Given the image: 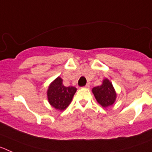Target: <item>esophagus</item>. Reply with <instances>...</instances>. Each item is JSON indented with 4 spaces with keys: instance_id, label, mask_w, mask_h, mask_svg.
<instances>
[{
    "instance_id": "obj_1",
    "label": "esophagus",
    "mask_w": 152,
    "mask_h": 152,
    "mask_svg": "<svg viewBox=\"0 0 152 152\" xmlns=\"http://www.w3.org/2000/svg\"><path fill=\"white\" fill-rule=\"evenodd\" d=\"M84 88H90V85H89V84H86V85L84 86Z\"/></svg>"
}]
</instances>
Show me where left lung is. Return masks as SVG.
I'll list each match as a JSON object with an SVG mask.
<instances>
[{"mask_svg": "<svg viewBox=\"0 0 152 152\" xmlns=\"http://www.w3.org/2000/svg\"><path fill=\"white\" fill-rule=\"evenodd\" d=\"M96 101L103 107H108L113 105L116 100V92L112 83L107 78L103 79L102 84L94 87L92 89Z\"/></svg>", "mask_w": 152, "mask_h": 152, "instance_id": "obj_1", "label": "left lung"}]
</instances>
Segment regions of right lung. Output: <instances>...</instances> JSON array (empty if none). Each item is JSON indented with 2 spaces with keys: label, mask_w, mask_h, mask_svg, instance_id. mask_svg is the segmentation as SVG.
I'll list each match as a JSON object with an SVG mask.
<instances>
[{
  "label": "right lung",
  "mask_w": 152,
  "mask_h": 152,
  "mask_svg": "<svg viewBox=\"0 0 152 152\" xmlns=\"http://www.w3.org/2000/svg\"><path fill=\"white\" fill-rule=\"evenodd\" d=\"M60 77H56L47 90V98L49 104L60 111H63L69 106L77 91V88L75 87H65Z\"/></svg>",
  "instance_id": "obj_1"
}]
</instances>
